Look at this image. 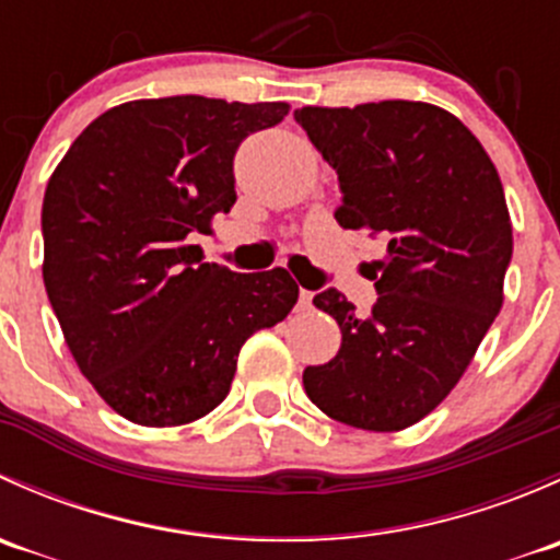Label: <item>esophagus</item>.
Wrapping results in <instances>:
<instances>
[{
	"label": "esophagus",
	"mask_w": 560,
	"mask_h": 560,
	"mask_svg": "<svg viewBox=\"0 0 560 560\" xmlns=\"http://www.w3.org/2000/svg\"><path fill=\"white\" fill-rule=\"evenodd\" d=\"M312 298H314V292L301 290V298H298V308H301V312H306V308H312Z\"/></svg>",
	"instance_id": "obj_1"
}]
</instances>
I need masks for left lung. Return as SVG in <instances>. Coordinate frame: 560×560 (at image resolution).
<instances>
[{
	"mask_svg": "<svg viewBox=\"0 0 560 560\" xmlns=\"http://www.w3.org/2000/svg\"><path fill=\"white\" fill-rule=\"evenodd\" d=\"M295 121L338 175L336 222L387 241L369 314L336 287L314 295L341 349L308 365L303 387L343 425L400 431L447 398L501 312L504 186L479 140L436 105L301 107Z\"/></svg>",
	"mask_w": 560,
	"mask_h": 560,
	"instance_id": "1",
	"label": "left lung"
}]
</instances>
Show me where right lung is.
<instances>
[{
  "mask_svg": "<svg viewBox=\"0 0 560 560\" xmlns=\"http://www.w3.org/2000/svg\"><path fill=\"white\" fill-rule=\"evenodd\" d=\"M287 103L180 94L94 118L50 175L43 281L78 369L129 422L171 428L228 398L238 352L298 301L284 268L202 262L191 235L235 206L233 160Z\"/></svg>",
  "mask_w": 560,
  "mask_h": 560,
  "instance_id": "right-lung-1",
  "label": "right lung"
}]
</instances>
